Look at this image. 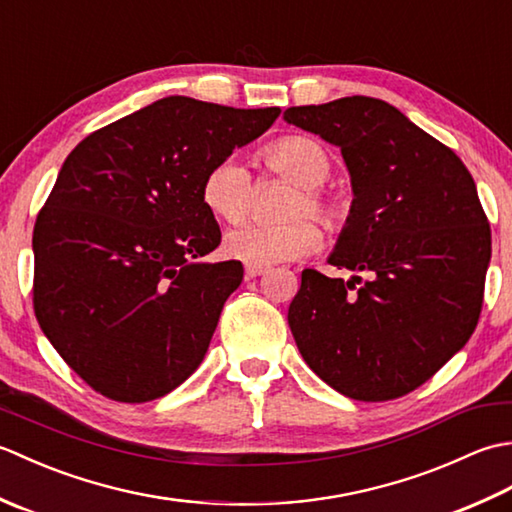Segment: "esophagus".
<instances>
[{"instance_id": "34e87169", "label": "esophagus", "mask_w": 512, "mask_h": 512, "mask_svg": "<svg viewBox=\"0 0 512 512\" xmlns=\"http://www.w3.org/2000/svg\"><path fill=\"white\" fill-rule=\"evenodd\" d=\"M266 270H268V266H262V264H246L244 273H246V279H253V277L264 275Z\"/></svg>"}]
</instances>
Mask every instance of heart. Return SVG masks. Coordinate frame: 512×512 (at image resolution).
I'll return each mask as SVG.
<instances>
[{
  "mask_svg": "<svg viewBox=\"0 0 512 512\" xmlns=\"http://www.w3.org/2000/svg\"><path fill=\"white\" fill-rule=\"evenodd\" d=\"M264 162L299 187L288 206V215L310 213L328 228L339 224L341 202L321 189L332 176V158L321 143L308 136H284L264 149ZM202 202L220 220L242 222L253 204V178L244 162L237 156L217 160L202 180ZM319 246V228L306 217L275 224L248 222L224 237L228 255L239 262L262 266L306 257Z\"/></svg>",
  "mask_w": 512,
  "mask_h": 512,
  "instance_id": "heart-1",
  "label": "heart"
}]
</instances>
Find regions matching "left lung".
Instances as JSON below:
<instances>
[{"label": "left lung", "mask_w": 512, "mask_h": 512, "mask_svg": "<svg viewBox=\"0 0 512 512\" xmlns=\"http://www.w3.org/2000/svg\"><path fill=\"white\" fill-rule=\"evenodd\" d=\"M341 149L354 200L328 264L306 268L288 308L303 361L339 394L378 402L420 387L458 354L480 319L491 226L464 162L380 99L288 107Z\"/></svg>", "instance_id": "1"}]
</instances>
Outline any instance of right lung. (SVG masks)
<instances>
[{"instance_id": "1", "label": "right lung", "mask_w": 512, "mask_h": 512, "mask_svg": "<svg viewBox=\"0 0 512 512\" xmlns=\"http://www.w3.org/2000/svg\"><path fill=\"white\" fill-rule=\"evenodd\" d=\"M279 114L167 96L65 158L32 233V295L43 334L99 394L156 400L200 367L244 279L242 262L200 259L222 237L202 180Z\"/></svg>"}]
</instances>
